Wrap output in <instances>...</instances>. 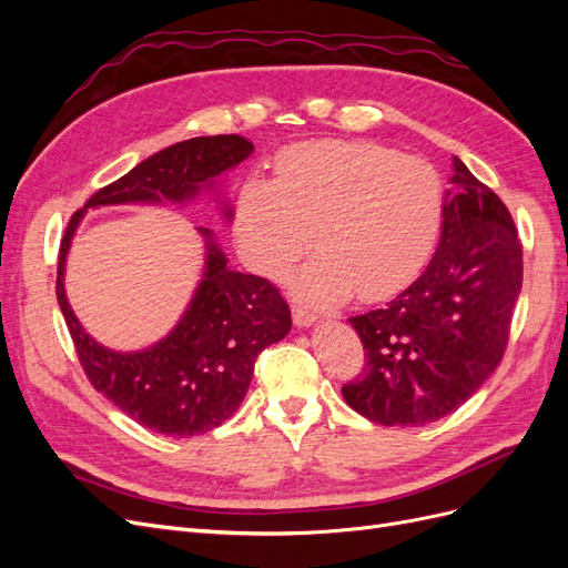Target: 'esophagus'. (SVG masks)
<instances>
[{"label": "esophagus", "instance_id": "34e87169", "mask_svg": "<svg viewBox=\"0 0 568 568\" xmlns=\"http://www.w3.org/2000/svg\"><path fill=\"white\" fill-rule=\"evenodd\" d=\"M317 322V315L305 311V307H294V324L298 326V329H305V326H313Z\"/></svg>", "mask_w": 568, "mask_h": 568}]
</instances>
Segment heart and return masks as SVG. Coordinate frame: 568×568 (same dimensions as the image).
I'll return each mask as SVG.
<instances>
[{"label":"heart","instance_id":"obj_1","mask_svg":"<svg viewBox=\"0 0 568 568\" xmlns=\"http://www.w3.org/2000/svg\"><path fill=\"white\" fill-rule=\"evenodd\" d=\"M443 217L432 163L365 140H320L280 153L277 180L251 175L236 201V246L248 267L280 280L313 248L296 277L303 301L332 305L355 291L384 301L417 277Z\"/></svg>","mask_w":568,"mask_h":568}]
</instances>
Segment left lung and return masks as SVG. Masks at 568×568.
<instances>
[{
	"mask_svg": "<svg viewBox=\"0 0 568 568\" xmlns=\"http://www.w3.org/2000/svg\"><path fill=\"white\" fill-rule=\"evenodd\" d=\"M521 244L505 203L453 156L438 248L382 311L351 317L367 351L346 403L384 426L450 415L500 365L521 291Z\"/></svg>",
	"mask_w": 568,
	"mask_h": 568,
	"instance_id": "1",
	"label": "left lung"
}]
</instances>
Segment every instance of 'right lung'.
<instances>
[{
	"label": "right lung",
	"mask_w": 568,
	"mask_h": 568,
	"mask_svg": "<svg viewBox=\"0 0 568 568\" xmlns=\"http://www.w3.org/2000/svg\"><path fill=\"white\" fill-rule=\"evenodd\" d=\"M253 144L239 134L194 136L153 153L128 175L84 203L59 253L57 298L92 386L151 432L175 438L205 434L227 422L246 398L255 357L291 332L286 301L267 280L232 270L215 232L203 239V272L184 313L163 338L140 351L99 343L65 296V261L90 209L101 205H189L213 196L220 217L234 220L225 175L246 161Z\"/></svg>",
	"instance_id": "add662e5"
}]
</instances>
